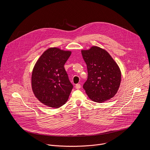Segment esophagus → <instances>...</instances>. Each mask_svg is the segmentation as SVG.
<instances>
[{
  "mask_svg": "<svg viewBox=\"0 0 150 150\" xmlns=\"http://www.w3.org/2000/svg\"><path fill=\"white\" fill-rule=\"evenodd\" d=\"M75 88H76V89H79V88H81V85H80V84H79V83L76 84V85H75Z\"/></svg>",
  "mask_w": 150,
  "mask_h": 150,
  "instance_id": "1",
  "label": "esophagus"
}]
</instances>
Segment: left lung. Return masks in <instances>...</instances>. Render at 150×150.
Listing matches in <instances>:
<instances>
[{"label": "left lung", "mask_w": 150, "mask_h": 150, "mask_svg": "<svg viewBox=\"0 0 150 150\" xmlns=\"http://www.w3.org/2000/svg\"><path fill=\"white\" fill-rule=\"evenodd\" d=\"M81 53L88 71V78L83 88L88 97L99 103L113 97L121 81L117 64L108 52L97 46L82 50Z\"/></svg>", "instance_id": "1"}]
</instances>
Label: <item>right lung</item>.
Here are the masks:
<instances>
[{
  "label": "right lung",
  "mask_w": 150,
  "mask_h": 150,
  "mask_svg": "<svg viewBox=\"0 0 150 150\" xmlns=\"http://www.w3.org/2000/svg\"><path fill=\"white\" fill-rule=\"evenodd\" d=\"M71 54L70 51L52 47L36 62L32 73V89L36 98L45 105L58 108L68 101L73 85L64 65Z\"/></svg>",
  "instance_id": "1"
}]
</instances>
